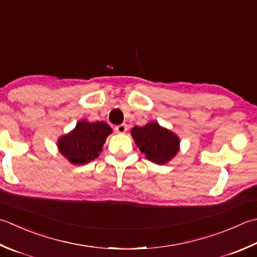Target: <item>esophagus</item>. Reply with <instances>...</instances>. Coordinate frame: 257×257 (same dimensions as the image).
Listing matches in <instances>:
<instances>
[{
	"instance_id": "34e87169",
	"label": "esophagus",
	"mask_w": 257,
	"mask_h": 257,
	"mask_svg": "<svg viewBox=\"0 0 257 257\" xmlns=\"http://www.w3.org/2000/svg\"><path fill=\"white\" fill-rule=\"evenodd\" d=\"M127 124H119V125H115L114 127V132L118 133V134H124L125 132H127Z\"/></svg>"
}]
</instances>
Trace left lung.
<instances>
[{
    "instance_id": "8db88e82",
    "label": "left lung",
    "mask_w": 257,
    "mask_h": 257,
    "mask_svg": "<svg viewBox=\"0 0 257 257\" xmlns=\"http://www.w3.org/2000/svg\"><path fill=\"white\" fill-rule=\"evenodd\" d=\"M130 135L146 158L157 165L169 163L179 152L178 136L157 121H150L143 127L135 125Z\"/></svg>"
}]
</instances>
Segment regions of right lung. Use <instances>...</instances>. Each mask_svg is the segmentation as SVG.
Segmentation results:
<instances>
[{
    "mask_svg": "<svg viewBox=\"0 0 257 257\" xmlns=\"http://www.w3.org/2000/svg\"><path fill=\"white\" fill-rule=\"evenodd\" d=\"M112 129L104 121L80 120L71 132L58 139V150L72 165H84L99 157Z\"/></svg>",
    "mask_w": 257,
    "mask_h": 257,
    "instance_id": "obj_1",
    "label": "right lung"
}]
</instances>
